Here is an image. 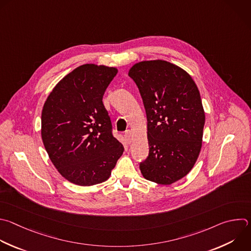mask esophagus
I'll return each mask as SVG.
<instances>
[{"label": "esophagus", "instance_id": "obj_1", "mask_svg": "<svg viewBox=\"0 0 251 251\" xmlns=\"http://www.w3.org/2000/svg\"><path fill=\"white\" fill-rule=\"evenodd\" d=\"M125 138H126V140L128 141V143H131V142L133 141V133H132V131H130V130L126 131V133H125Z\"/></svg>", "mask_w": 251, "mask_h": 251}]
</instances>
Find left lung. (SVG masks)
<instances>
[{
    "instance_id": "1",
    "label": "left lung",
    "mask_w": 251,
    "mask_h": 251,
    "mask_svg": "<svg viewBox=\"0 0 251 251\" xmlns=\"http://www.w3.org/2000/svg\"><path fill=\"white\" fill-rule=\"evenodd\" d=\"M128 75L148 120L150 151L140 171L150 181L171 185L190 173L201 151L205 111L199 90L185 70L163 60L138 62Z\"/></svg>"
}]
</instances>
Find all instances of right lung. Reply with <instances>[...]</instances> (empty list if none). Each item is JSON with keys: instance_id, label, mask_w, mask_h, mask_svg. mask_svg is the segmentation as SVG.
Returning <instances> with one entry per match:
<instances>
[{"instance_id": "right-lung-1", "label": "right lung", "mask_w": 251, "mask_h": 251, "mask_svg": "<svg viewBox=\"0 0 251 251\" xmlns=\"http://www.w3.org/2000/svg\"><path fill=\"white\" fill-rule=\"evenodd\" d=\"M117 73L115 67L81 65L57 83L44 102L43 145L58 173L75 185L106 181L124 151L111 134L102 102Z\"/></svg>"}]
</instances>
